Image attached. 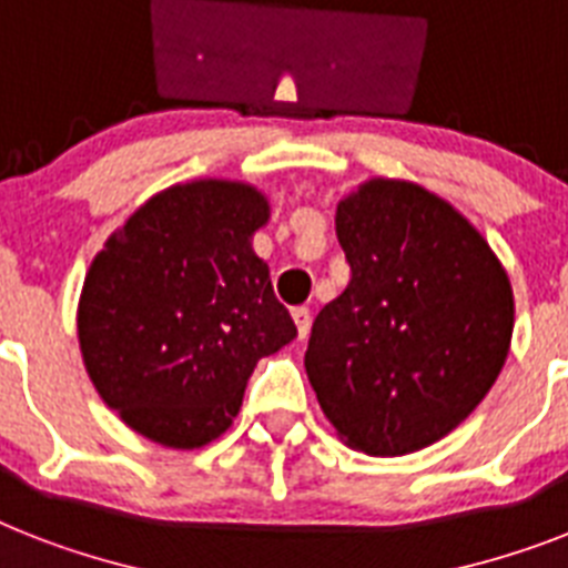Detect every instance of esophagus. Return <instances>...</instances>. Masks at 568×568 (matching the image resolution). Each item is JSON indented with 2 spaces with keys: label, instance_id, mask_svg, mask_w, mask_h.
I'll return each instance as SVG.
<instances>
[{
  "label": "esophagus",
  "instance_id": "1",
  "mask_svg": "<svg viewBox=\"0 0 568 568\" xmlns=\"http://www.w3.org/2000/svg\"><path fill=\"white\" fill-rule=\"evenodd\" d=\"M292 321H294V326H297L300 338H306L308 326H312V315H308V308L306 306L292 308Z\"/></svg>",
  "mask_w": 568,
  "mask_h": 568
}]
</instances>
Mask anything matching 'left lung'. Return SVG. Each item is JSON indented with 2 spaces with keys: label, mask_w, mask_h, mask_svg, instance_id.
I'll use <instances>...</instances> for the list:
<instances>
[{
  "label": "left lung",
  "mask_w": 568,
  "mask_h": 568,
  "mask_svg": "<svg viewBox=\"0 0 568 568\" xmlns=\"http://www.w3.org/2000/svg\"><path fill=\"white\" fill-rule=\"evenodd\" d=\"M349 283L321 308L306 376L338 437L376 458L437 444L499 379L514 288L487 239L412 180L338 201Z\"/></svg>",
  "instance_id": "8db88e82"
}]
</instances>
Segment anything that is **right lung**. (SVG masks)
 <instances>
[{
  "mask_svg": "<svg viewBox=\"0 0 568 568\" xmlns=\"http://www.w3.org/2000/svg\"><path fill=\"white\" fill-rule=\"evenodd\" d=\"M268 197L242 180L174 183L104 242L78 300V344L104 403L169 449L233 426L253 367L297 338L253 233Z\"/></svg>",
  "mask_w": 568,
  "mask_h": 568,
  "instance_id": "obj_1",
  "label": "right lung"
}]
</instances>
